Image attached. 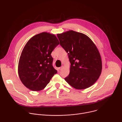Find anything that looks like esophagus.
I'll use <instances>...</instances> for the list:
<instances>
[{
    "label": "esophagus",
    "instance_id": "1",
    "mask_svg": "<svg viewBox=\"0 0 122 122\" xmlns=\"http://www.w3.org/2000/svg\"><path fill=\"white\" fill-rule=\"evenodd\" d=\"M63 67H64V66H61L59 68V69L60 71H61L62 69L63 68Z\"/></svg>",
    "mask_w": 122,
    "mask_h": 122
}]
</instances>
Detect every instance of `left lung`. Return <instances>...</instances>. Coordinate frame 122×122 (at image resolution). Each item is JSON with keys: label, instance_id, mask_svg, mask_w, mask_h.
Segmentation results:
<instances>
[{"label": "left lung", "instance_id": "obj_1", "mask_svg": "<svg viewBox=\"0 0 122 122\" xmlns=\"http://www.w3.org/2000/svg\"><path fill=\"white\" fill-rule=\"evenodd\" d=\"M57 36L60 45L68 54L71 65L65 81L77 89L87 88L99 78L102 71L99 52L85 34L69 30Z\"/></svg>", "mask_w": 122, "mask_h": 122}]
</instances>
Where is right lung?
I'll list each match as a JSON object with an SVG mask.
<instances>
[{
    "instance_id": "add662e5",
    "label": "right lung",
    "mask_w": 122,
    "mask_h": 122,
    "mask_svg": "<svg viewBox=\"0 0 122 122\" xmlns=\"http://www.w3.org/2000/svg\"><path fill=\"white\" fill-rule=\"evenodd\" d=\"M59 44L53 34L42 32L32 37L21 53L18 74L24 85L32 91L43 89L57 71L53 66L51 53Z\"/></svg>"
}]
</instances>
